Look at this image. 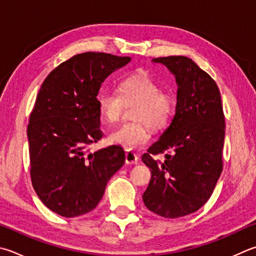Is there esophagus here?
<instances>
[{
    "label": "esophagus",
    "instance_id": "1",
    "mask_svg": "<svg viewBox=\"0 0 256 256\" xmlns=\"http://www.w3.org/2000/svg\"><path fill=\"white\" fill-rule=\"evenodd\" d=\"M138 160V158L136 153H133L131 151L125 153V164H136Z\"/></svg>",
    "mask_w": 256,
    "mask_h": 256
}]
</instances>
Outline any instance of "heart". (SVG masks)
Instances as JSON below:
<instances>
[{
  "label": "heart",
  "mask_w": 256,
  "mask_h": 256,
  "mask_svg": "<svg viewBox=\"0 0 256 256\" xmlns=\"http://www.w3.org/2000/svg\"><path fill=\"white\" fill-rule=\"evenodd\" d=\"M131 118L110 136V140L126 150H136L150 141L151 128L159 132L169 126L176 114L178 100L171 92L162 90L159 82L146 72H136L120 82V92L102 90L97 96L100 115L110 124L118 123L125 104H134Z\"/></svg>",
  "instance_id": "obj_1"
}]
</instances>
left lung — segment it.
I'll return each mask as SVG.
<instances>
[{
	"label": "left lung",
	"mask_w": 256,
	"mask_h": 256,
	"mask_svg": "<svg viewBox=\"0 0 256 256\" xmlns=\"http://www.w3.org/2000/svg\"><path fill=\"white\" fill-rule=\"evenodd\" d=\"M174 74L176 114L159 140L142 156L151 170L144 205L156 215L178 218L197 212L210 198L222 171L225 116L215 80L184 56L153 59ZM164 154L162 162L154 159Z\"/></svg>",
	"instance_id": "1"
}]
</instances>
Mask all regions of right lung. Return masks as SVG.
I'll return each mask as SVG.
<instances>
[{"label":"right lung","mask_w":256,"mask_h":256,"mask_svg":"<svg viewBox=\"0 0 256 256\" xmlns=\"http://www.w3.org/2000/svg\"><path fill=\"white\" fill-rule=\"evenodd\" d=\"M130 60L78 54L56 67L40 87L28 124L30 176L40 200L60 216L92 210L124 164L120 146L90 152V146L104 136L97 104L102 82Z\"/></svg>","instance_id":"add662e5"}]
</instances>
